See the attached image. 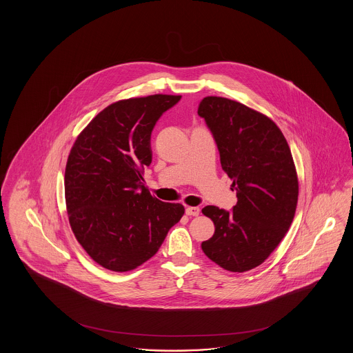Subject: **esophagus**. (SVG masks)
<instances>
[{"label": "esophagus", "mask_w": 353, "mask_h": 353, "mask_svg": "<svg viewBox=\"0 0 353 353\" xmlns=\"http://www.w3.org/2000/svg\"><path fill=\"white\" fill-rule=\"evenodd\" d=\"M185 213H186L188 216L197 217V216L200 214V208H197V206H188V208L185 209Z\"/></svg>", "instance_id": "1"}]
</instances>
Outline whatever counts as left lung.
Masks as SVG:
<instances>
[{"label":"left lung","mask_w":353,"mask_h":353,"mask_svg":"<svg viewBox=\"0 0 353 353\" xmlns=\"http://www.w3.org/2000/svg\"><path fill=\"white\" fill-rule=\"evenodd\" d=\"M199 115L214 136L238 199L232 212L202 209L216 228L202 252L222 269L245 272L269 258L292 223L299 194L294 159L279 127L239 101L206 97Z\"/></svg>","instance_id":"left-lung-1"}]
</instances>
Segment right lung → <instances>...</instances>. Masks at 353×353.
<instances>
[{"instance_id":"add662e5","label":"right lung","mask_w":353,"mask_h":353,"mask_svg":"<svg viewBox=\"0 0 353 353\" xmlns=\"http://www.w3.org/2000/svg\"><path fill=\"white\" fill-rule=\"evenodd\" d=\"M181 95L115 101L78 134L65 170L68 222L85 252L104 269L139 268L184 216L181 203L153 197L143 184L156 121Z\"/></svg>"}]
</instances>
